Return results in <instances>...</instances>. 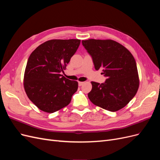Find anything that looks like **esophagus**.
<instances>
[{"instance_id": "esophagus-1", "label": "esophagus", "mask_w": 160, "mask_h": 160, "mask_svg": "<svg viewBox=\"0 0 160 160\" xmlns=\"http://www.w3.org/2000/svg\"><path fill=\"white\" fill-rule=\"evenodd\" d=\"M84 83V82H81V81H79V86H81Z\"/></svg>"}]
</instances>
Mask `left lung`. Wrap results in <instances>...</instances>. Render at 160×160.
Returning a JSON list of instances; mask_svg holds the SVG:
<instances>
[{
  "instance_id": "obj_1",
  "label": "left lung",
  "mask_w": 160,
  "mask_h": 160,
  "mask_svg": "<svg viewBox=\"0 0 160 160\" xmlns=\"http://www.w3.org/2000/svg\"><path fill=\"white\" fill-rule=\"evenodd\" d=\"M82 44L91 55L95 69H102V73L108 77L104 83L91 82L89 100L98 107L113 112L123 108L133 98L139 85L133 56L113 40L91 38L82 41Z\"/></svg>"
}]
</instances>
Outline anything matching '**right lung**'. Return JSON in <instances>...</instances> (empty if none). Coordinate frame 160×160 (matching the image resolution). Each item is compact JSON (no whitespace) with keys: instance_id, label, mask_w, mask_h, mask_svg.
Listing matches in <instances>:
<instances>
[{"instance_id":"right-lung-1","label":"right lung","mask_w":160,"mask_h":160,"mask_svg":"<svg viewBox=\"0 0 160 160\" xmlns=\"http://www.w3.org/2000/svg\"><path fill=\"white\" fill-rule=\"evenodd\" d=\"M79 39H52L37 47L28 58L24 74V88L37 107L54 113L68 105L78 89V82L62 77Z\"/></svg>"}]
</instances>
